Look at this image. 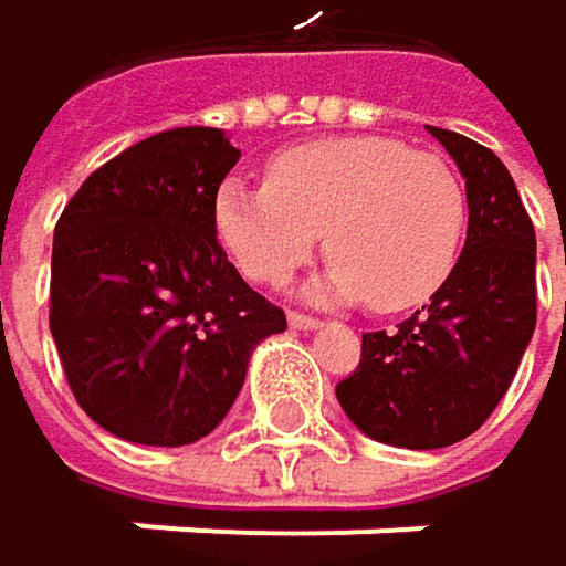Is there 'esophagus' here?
Instances as JSON below:
<instances>
[{"mask_svg": "<svg viewBox=\"0 0 566 566\" xmlns=\"http://www.w3.org/2000/svg\"><path fill=\"white\" fill-rule=\"evenodd\" d=\"M286 321H290V327H293V331H314V327H321V321H317V317L300 314V310H290Z\"/></svg>", "mask_w": 566, "mask_h": 566, "instance_id": "esophagus-1", "label": "esophagus"}]
</instances>
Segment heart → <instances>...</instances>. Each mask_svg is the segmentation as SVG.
<instances>
[{"label":"heart","instance_id":"heart-1","mask_svg":"<svg viewBox=\"0 0 566 566\" xmlns=\"http://www.w3.org/2000/svg\"><path fill=\"white\" fill-rule=\"evenodd\" d=\"M469 199L459 171L398 137L306 140L270 161L266 185L226 181L216 229L256 283H286L324 235L334 260L314 296L401 314L432 300L459 263Z\"/></svg>","mask_w":566,"mask_h":566}]
</instances>
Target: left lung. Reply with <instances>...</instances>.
Segmentation results:
<instances>
[{"instance_id": "8db88e82", "label": "left lung", "mask_w": 566, "mask_h": 566, "mask_svg": "<svg viewBox=\"0 0 566 566\" xmlns=\"http://www.w3.org/2000/svg\"><path fill=\"white\" fill-rule=\"evenodd\" d=\"M429 134L465 178L462 256L432 303L360 337V364L337 385L354 426L401 449H446L483 426L536 327V235L506 165L472 137Z\"/></svg>"}]
</instances>
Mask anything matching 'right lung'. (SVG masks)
Here are the masks:
<instances>
[{"label":"right lung","mask_w":566,"mask_h":566,"mask_svg":"<svg viewBox=\"0 0 566 566\" xmlns=\"http://www.w3.org/2000/svg\"><path fill=\"white\" fill-rule=\"evenodd\" d=\"M235 161L219 127L161 130L101 165L56 222L50 331L73 398L117 439L199 442L232 408L252 347L286 331L216 235Z\"/></svg>","instance_id":"right-lung-1"}]
</instances>
